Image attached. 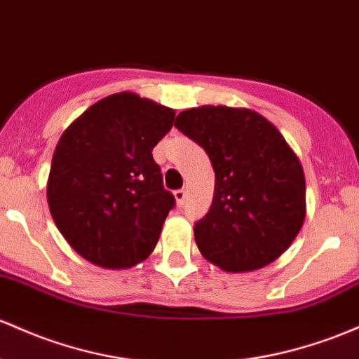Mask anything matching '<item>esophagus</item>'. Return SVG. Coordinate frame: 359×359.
Masks as SVG:
<instances>
[{
	"mask_svg": "<svg viewBox=\"0 0 359 359\" xmlns=\"http://www.w3.org/2000/svg\"><path fill=\"white\" fill-rule=\"evenodd\" d=\"M173 196H175V201L179 206H182L186 203V191L184 189H179V191H173Z\"/></svg>",
	"mask_w": 359,
	"mask_h": 359,
	"instance_id": "esophagus-1",
	"label": "esophagus"
}]
</instances>
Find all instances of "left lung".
Masks as SVG:
<instances>
[{
	"label": "left lung",
	"instance_id": "obj_1",
	"mask_svg": "<svg viewBox=\"0 0 359 359\" xmlns=\"http://www.w3.org/2000/svg\"><path fill=\"white\" fill-rule=\"evenodd\" d=\"M175 128L215 168L211 208L194 224L201 254L228 273L276 261L305 219V173L281 133L254 110L223 105L184 110Z\"/></svg>",
	"mask_w": 359,
	"mask_h": 359
}]
</instances>
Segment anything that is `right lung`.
<instances>
[{
  "mask_svg": "<svg viewBox=\"0 0 359 359\" xmlns=\"http://www.w3.org/2000/svg\"><path fill=\"white\" fill-rule=\"evenodd\" d=\"M175 112L131 92L85 110L62 133L47 180L54 223L86 261L124 269L144 261L175 206L153 148Z\"/></svg>",
  "mask_w": 359,
  "mask_h": 359,
  "instance_id": "right-lung-1",
  "label": "right lung"
}]
</instances>
